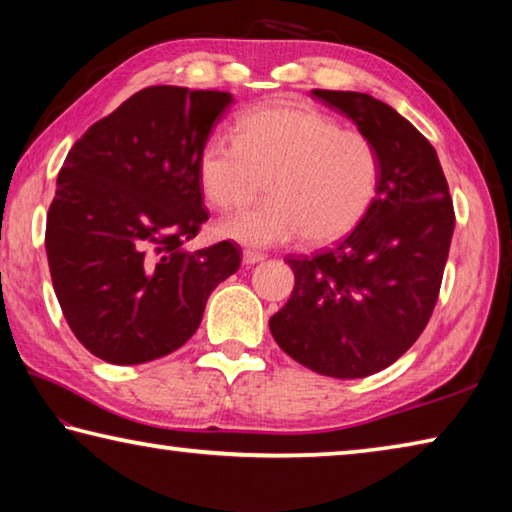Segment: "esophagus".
<instances>
[{
    "instance_id": "1",
    "label": "esophagus",
    "mask_w": 512,
    "mask_h": 512,
    "mask_svg": "<svg viewBox=\"0 0 512 512\" xmlns=\"http://www.w3.org/2000/svg\"><path fill=\"white\" fill-rule=\"evenodd\" d=\"M259 262H264L262 253H253V250H244V264L246 266H255Z\"/></svg>"
}]
</instances>
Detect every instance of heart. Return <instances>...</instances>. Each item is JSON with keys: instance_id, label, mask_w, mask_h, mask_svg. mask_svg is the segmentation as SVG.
Masks as SVG:
<instances>
[{"instance_id": "1", "label": "heart", "mask_w": 512, "mask_h": 512, "mask_svg": "<svg viewBox=\"0 0 512 512\" xmlns=\"http://www.w3.org/2000/svg\"><path fill=\"white\" fill-rule=\"evenodd\" d=\"M201 194L216 210L268 201L228 216L216 235L246 248H271L305 235L329 244L348 235L375 203L381 155L370 137L343 131L302 103H271L237 121V140L212 137L196 162Z\"/></svg>"}]
</instances>
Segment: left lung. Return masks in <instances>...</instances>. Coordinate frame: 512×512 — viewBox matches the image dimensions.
<instances>
[{"label":"left lung","instance_id":"left-lung-1","mask_svg":"<svg viewBox=\"0 0 512 512\" xmlns=\"http://www.w3.org/2000/svg\"><path fill=\"white\" fill-rule=\"evenodd\" d=\"M314 97L375 142L381 185L339 244L287 257L296 287L268 325L305 368L359 379L395 363L427 327L454 235V205L436 149L400 112L363 92L314 90Z\"/></svg>","mask_w":512,"mask_h":512}]
</instances>
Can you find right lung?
Instances as JSON below:
<instances>
[{
	"label": "right lung",
	"instance_id": "1",
	"mask_svg": "<svg viewBox=\"0 0 512 512\" xmlns=\"http://www.w3.org/2000/svg\"><path fill=\"white\" fill-rule=\"evenodd\" d=\"M230 92L153 85L76 140L56 180L45 246L76 339L115 366L192 339L205 302L237 273L239 246L189 250L207 221L196 162Z\"/></svg>",
	"mask_w": 512,
	"mask_h": 512
}]
</instances>
